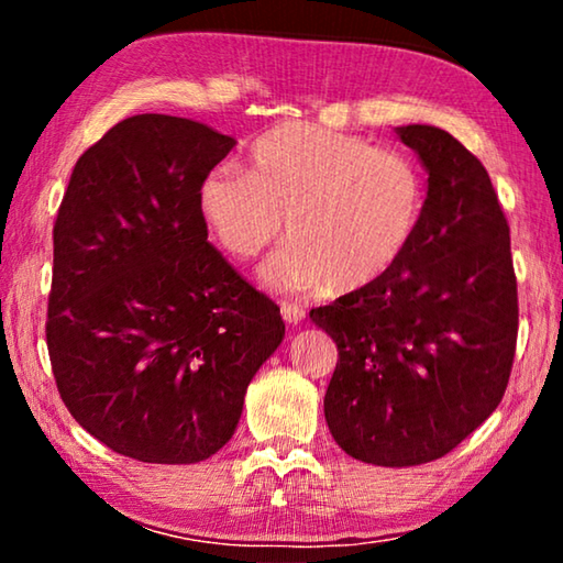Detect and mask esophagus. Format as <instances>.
<instances>
[{
  "instance_id": "obj_1",
  "label": "esophagus",
  "mask_w": 563,
  "mask_h": 563,
  "mask_svg": "<svg viewBox=\"0 0 563 563\" xmlns=\"http://www.w3.org/2000/svg\"><path fill=\"white\" fill-rule=\"evenodd\" d=\"M280 316L285 322H290V325H298V322L305 318V310L298 302H280Z\"/></svg>"
}]
</instances>
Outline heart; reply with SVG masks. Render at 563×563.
I'll list each match as a JSON object with an SVG mask.
<instances>
[{
    "label": "heart",
    "mask_w": 563,
    "mask_h": 563,
    "mask_svg": "<svg viewBox=\"0 0 563 563\" xmlns=\"http://www.w3.org/2000/svg\"><path fill=\"white\" fill-rule=\"evenodd\" d=\"M198 211L225 253L258 255L283 233L261 278L278 290H365L412 247L424 216V178L399 151L290 121L247 154V174L216 168L198 186Z\"/></svg>",
    "instance_id": "heart-1"
}]
</instances>
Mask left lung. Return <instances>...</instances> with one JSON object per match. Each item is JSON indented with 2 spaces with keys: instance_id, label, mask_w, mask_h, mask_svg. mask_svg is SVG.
<instances>
[{
  "instance_id": "8db88e82",
  "label": "left lung",
  "mask_w": 563,
  "mask_h": 563,
  "mask_svg": "<svg viewBox=\"0 0 563 563\" xmlns=\"http://www.w3.org/2000/svg\"><path fill=\"white\" fill-rule=\"evenodd\" d=\"M427 174L424 216L393 273L310 310L338 345L325 393L332 440L375 466L452 452L501 402L519 305L509 225L487 168L452 133L395 129Z\"/></svg>"
}]
</instances>
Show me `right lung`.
Returning <instances> with one entry per match:
<instances>
[{
  "label": "right lung",
  "mask_w": 563,
  "mask_h": 563,
  "mask_svg": "<svg viewBox=\"0 0 563 563\" xmlns=\"http://www.w3.org/2000/svg\"><path fill=\"white\" fill-rule=\"evenodd\" d=\"M233 146L190 119H123L76 161L56 216V387L84 430L131 460L213 456L285 338L278 305L208 243L198 211V186Z\"/></svg>",
  "instance_id": "1"
}]
</instances>
